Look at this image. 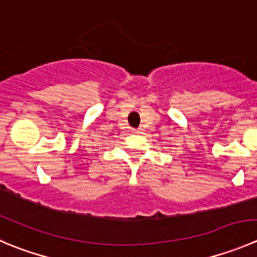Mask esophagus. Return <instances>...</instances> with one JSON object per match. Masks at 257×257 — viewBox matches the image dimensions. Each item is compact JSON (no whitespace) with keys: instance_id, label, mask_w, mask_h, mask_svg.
<instances>
[{"instance_id":"34e87169","label":"esophagus","mask_w":257,"mask_h":257,"mask_svg":"<svg viewBox=\"0 0 257 257\" xmlns=\"http://www.w3.org/2000/svg\"><path fill=\"white\" fill-rule=\"evenodd\" d=\"M133 133L141 134V133H142V129H133Z\"/></svg>"}]
</instances>
